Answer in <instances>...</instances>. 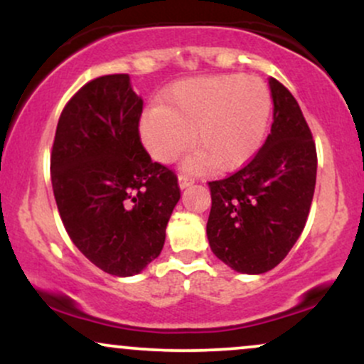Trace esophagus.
Returning <instances> with one entry per match:
<instances>
[{"mask_svg": "<svg viewBox=\"0 0 364 364\" xmlns=\"http://www.w3.org/2000/svg\"><path fill=\"white\" fill-rule=\"evenodd\" d=\"M178 183H179V188H181V190H185V188H188V186L193 185L195 181H193V179H191V178L183 176V174H181V176L178 178Z\"/></svg>", "mask_w": 364, "mask_h": 364, "instance_id": "obj_1", "label": "esophagus"}]
</instances>
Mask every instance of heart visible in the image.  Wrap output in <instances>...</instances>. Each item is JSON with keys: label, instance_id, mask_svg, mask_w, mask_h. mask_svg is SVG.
<instances>
[{"label": "heart", "instance_id": "obj_1", "mask_svg": "<svg viewBox=\"0 0 364 364\" xmlns=\"http://www.w3.org/2000/svg\"><path fill=\"white\" fill-rule=\"evenodd\" d=\"M272 112L269 87L246 75H207L174 83L139 121L140 140L159 162L174 161L193 141L183 169L223 173L248 164L262 147Z\"/></svg>", "mask_w": 364, "mask_h": 364}]
</instances>
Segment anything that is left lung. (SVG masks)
Here are the masks:
<instances>
[{"label":"left lung","mask_w":364,"mask_h":364,"mask_svg":"<svg viewBox=\"0 0 364 364\" xmlns=\"http://www.w3.org/2000/svg\"><path fill=\"white\" fill-rule=\"evenodd\" d=\"M270 135L243 169L208 183L207 237L219 260L241 274L279 265L301 236L316 183V149L299 104L269 78Z\"/></svg>","instance_id":"obj_1"}]
</instances>
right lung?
Wrapping results in <instances>:
<instances>
[{
	"instance_id": "right-lung-1",
	"label": "right lung",
	"mask_w": 364,
	"mask_h": 364,
	"mask_svg": "<svg viewBox=\"0 0 364 364\" xmlns=\"http://www.w3.org/2000/svg\"><path fill=\"white\" fill-rule=\"evenodd\" d=\"M144 101L127 73L104 75L70 99L58 121L51 181L70 240L116 277L161 255L179 196L178 178L140 141Z\"/></svg>"
}]
</instances>
